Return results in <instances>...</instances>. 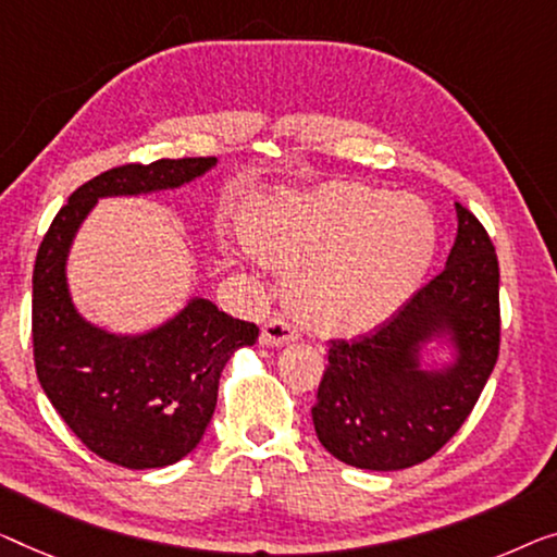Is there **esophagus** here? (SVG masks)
I'll use <instances>...</instances> for the list:
<instances>
[{"mask_svg":"<svg viewBox=\"0 0 557 557\" xmlns=\"http://www.w3.org/2000/svg\"><path fill=\"white\" fill-rule=\"evenodd\" d=\"M293 339H297V330L289 325L287 320L270 318L262 325V335H260L262 345H287L293 343Z\"/></svg>","mask_w":557,"mask_h":557,"instance_id":"34e87169","label":"esophagus"}]
</instances>
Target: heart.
Returning <instances> with one entry per match:
<instances>
[{
	"label": "heart",
	"instance_id": "1",
	"mask_svg": "<svg viewBox=\"0 0 557 557\" xmlns=\"http://www.w3.org/2000/svg\"><path fill=\"white\" fill-rule=\"evenodd\" d=\"M250 239L275 268L301 270L289 300L307 327L355 335L385 322L420 285L435 222L418 197L339 185L264 205Z\"/></svg>",
	"mask_w": 557,
	"mask_h": 557
}]
</instances>
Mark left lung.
Instances as JSON below:
<instances>
[{"instance_id":"1","label":"left lung","mask_w":557,"mask_h":557,"mask_svg":"<svg viewBox=\"0 0 557 557\" xmlns=\"http://www.w3.org/2000/svg\"><path fill=\"white\" fill-rule=\"evenodd\" d=\"M458 237L443 272L383 325L332 339L312 408L330 455L360 470H405L450 443L475 408L500 352V268L491 235L460 202ZM454 332L459 362L430 376L413 352Z\"/></svg>"}]
</instances>
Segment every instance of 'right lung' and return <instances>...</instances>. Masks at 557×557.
<instances>
[{
  "label": "right lung",
  "mask_w": 557,
  "mask_h": 557,
  "mask_svg": "<svg viewBox=\"0 0 557 557\" xmlns=\"http://www.w3.org/2000/svg\"><path fill=\"white\" fill-rule=\"evenodd\" d=\"M214 157L129 162L77 187L41 239L32 275V343L39 385L74 435L107 462L164 468L193 453L218 405L232 352L255 345L260 327L210 300H193L168 325L117 337L89 325L66 293L72 237L99 197L180 187Z\"/></svg>",
  "instance_id": "obj_1"
}]
</instances>
